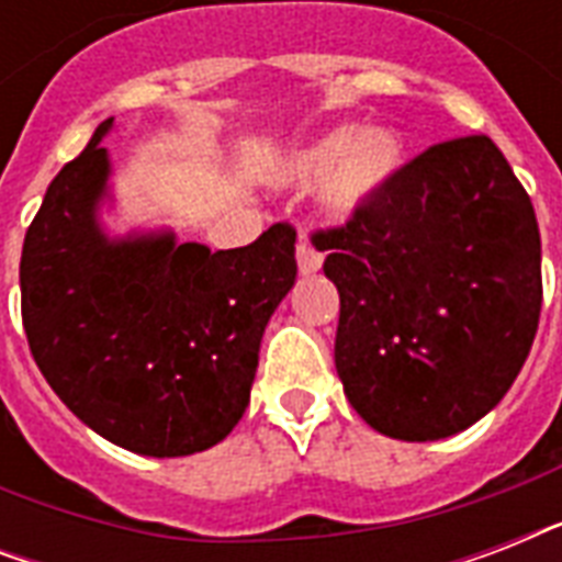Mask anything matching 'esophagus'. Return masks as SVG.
<instances>
[{"instance_id":"1","label":"esophagus","mask_w":562,"mask_h":562,"mask_svg":"<svg viewBox=\"0 0 562 562\" xmlns=\"http://www.w3.org/2000/svg\"><path fill=\"white\" fill-rule=\"evenodd\" d=\"M321 265H324V256L317 254L315 247L308 245L306 238H300L297 245V268L303 277H308V273H317L321 271Z\"/></svg>"}]
</instances>
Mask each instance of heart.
Instances as JSON below:
<instances>
[{
  "mask_svg": "<svg viewBox=\"0 0 562 562\" xmlns=\"http://www.w3.org/2000/svg\"><path fill=\"white\" fill-rule=\"evenodd\" d=\"M402 162V139L391 127H335L291 154L282 178L294 187L324 184V203L335 218H352L375 201Z\"/></svg>",
  "mask_w": 562,
  "mask_h": 562,
  "instance_id": "1",
  "label": "heart"
}]
</instances>
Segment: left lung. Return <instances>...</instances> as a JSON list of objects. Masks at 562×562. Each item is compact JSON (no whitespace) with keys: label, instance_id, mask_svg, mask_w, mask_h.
<instances>
[{"label":"left lung","instance_id":"1","mask_svg":"<svg viewBox=\"0 0 562 562\" xmlns=\"http://www.w3.org/2000/svg\"><path fill=\"white\" fill-rule=\"evenodd\" d=\"M312 241L341 294L335 368L368 426L423 443L496 408L540 324L542 254L531 198L490 136L431 145Z\"/></svg>","mask_w":562,"mask_h":562}]
</instances>
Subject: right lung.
Masks as SVG:
<instances>
[{"label": "right lung", "instance_id": "1", "mask_svg": "<svg viewBox=\"0 0 562 562\" xmlns=\"http://www.w3.org/2000/svg\"><path fill=\"white\" fill-rule=\"evenodd\" d=\"M101 122L48 183L22 241V326L52 391L127 452L180 458L233 431L273 308L297 277V229L215 250L175 233L110 238L95 210L110 160Z\"/></svg>", "mask_w": 562, "mask_h": 562}]
</instances>
